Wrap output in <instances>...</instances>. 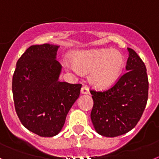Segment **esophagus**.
Here are the masks:
<instances>
[{
	"label": "esophagus",
	"mask_w": 159,
	"mask_h": 159,
	"mask_svg": "<svg viewBox=\"0 0 159 159\" xmlns=\"http://www.w3.org/2000/svg\"><path fill=\"white\" fill-rule=\"evenodd\" d=\"M81 93L82 94H88L89 93V87L87 85H83L82 88L81 89Z\"/></svg>",
	"instance_id": "esophagus-1"
}]
</instances>
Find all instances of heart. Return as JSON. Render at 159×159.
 I'll use <instances>...</instances> for the list:
<instances>
[{
	"label": "heart",
	"mask_w": 159,
	"mask_h": 159,
	"mask_svg": "<svg viewBox=\"0 0 159 159\" xmlns=\"http://www.w3.org/2000/svg\"><path fill=\"white\" fill-rule=\"evenodd\" d=\"M64 66L74 72L89 73V81L99 88L111 86L119 79L124 66L120 53L110 50L79 51L72 57V62L66 61Z\"/></svg>",
	"instance_id": "b5f03b06"
}]
</instances>
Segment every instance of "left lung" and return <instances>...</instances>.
Here are the masks:
<instances>
[{"mask_svg": "<svg viewBox=\"0 0 159 159\" xmlns=\"http://www.w3.org/2000/svg\"><path fill=\"white\" fill-rule=\"evenodd\" d=\"M128 51L127 71L115 85L102 92L90 90L93 100L91 120L103 136H119L133 129L147 104L149 83L146 66L134 50Z\"/></svg>", "mask_w": 159, "mask_h": 159, "instance_id": "left-lung-1", "label": "left lung"}]
</instances>
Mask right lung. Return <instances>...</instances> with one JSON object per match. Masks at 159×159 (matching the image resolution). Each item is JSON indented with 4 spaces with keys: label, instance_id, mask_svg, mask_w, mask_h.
<instances>
[{
    "label": "right lung",
    "instance_id": "add662e5",
    "mask_svg": "<svg viewBox=\"0 0 159 159\" xmlns=\"http://www.w3.org/2000/svg\"><path fill=\"white\" fill-rule=\"evenodd\" d=\"M58 46H31L16 62L12 77L15 109L23 125L42 137L58 135L80 95L81 84L58 81Z\"/></svg>",
    "mask_w": 159,
    "mask_h": 159
}]
</instances>
